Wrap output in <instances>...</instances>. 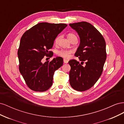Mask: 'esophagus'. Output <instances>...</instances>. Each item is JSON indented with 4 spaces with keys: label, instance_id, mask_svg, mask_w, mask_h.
<instances>
[{
    "label": "esophagus",
    "instance_id": "1",
    "mask_svg": "<svg viewBox=\"0 0 124 124\" xmlns=\"http://www.w3.org/2000/svg\"><path fill=\"white\" fill-rule=\"evenodd\" d=\"M63 62L65 63H67L68 62V60L66 59H63Z\"/></svg>",
    "mask_w": 124,
    "mask_h": 124
}]
</instances>
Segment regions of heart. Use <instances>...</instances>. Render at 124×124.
<instances>
[{
    "instance_id": "b5f03b06",
    "label": "heart",
    "mask_w": 124,
    "mask_h": 124,
    "mask_svg": "<svg viewBox=\"0 0 124 124\" xmlns=\"http://www.w3.org/2000/svg\"><path fill=\"white\" fill-rule=\"evenodd\" d=\"M74 37H76V36L74 35L73 33H69L67 36V38L68 39L70 40L71 39H72ZM60 38V37L58 36L57 38H56L55 40V43H57L58 42V40ZM72 53V51L71 50H61L58 51L57 52V54L61 57L65 58H68L70 56V54Z\"/></svg>"
}]
</instances>
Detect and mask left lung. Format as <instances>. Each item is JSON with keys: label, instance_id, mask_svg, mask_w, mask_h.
Here are the masks:
<instances>
[{"label": "left lung", "instance_id": "1", "mask_svg": "<svg viewBox=\"0 0 124 124\" xmlns=\"http://www.w3.org/2000/svg\"><path fill=\"white\" fill-rule=\"evenodd\" d=\"M79 36L80 42L75 53L83 66L76 60H71L69 82L78 91H85L91 88L102 74L107 58L106 44L103 36L94 26L86 22L69 24Z\"/></svg>", "mask_w": 124, "mask_h": 124}]
</instances>
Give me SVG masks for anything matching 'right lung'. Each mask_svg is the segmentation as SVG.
Wrapping results in <instances>:
<instances>
[{
    "mask_svg": "<svg viewBox=\"0 0 124 124\" xmlns=\"http://www.w3.org/2000/svg\"><path fill=\"white\" fill-rule=\"evenodd\" d=\"M67 26L66 24H51L43 22L26 31L21 39L17 52L20 72L28 87L35 92L47 91L53 84L55 71L63 64L61 57L43 63L44 56L53 47L54 40Z\"/></svg>",
    "mask_w": 124,
    "mask_h": 124,
    "instance_id": "right-lung-1",
    "label": "right lung"
}]
</instances>
